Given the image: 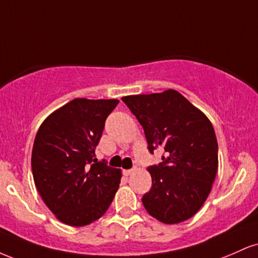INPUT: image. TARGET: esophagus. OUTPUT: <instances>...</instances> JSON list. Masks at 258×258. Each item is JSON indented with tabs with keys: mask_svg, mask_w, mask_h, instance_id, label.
I'll list each match as a JSON object with an SVG mask.
<instances>
[{
	"mask_svg": "<svg viewBox=\"0 0 258 258\" xmlns=\"http://www.w3.org/2000/svg\"><path fill=\"white\" fill-rule=\"evenodd\" d=\"M133 172H135V168H132V170H123V174H125L126 177L130 176V174H132Z\"/></svg>",
	"mask_w": 258,
	"mask_h": 258,
	"instance_id": "obj_1",
	"label": "esophagus"
}]
</instances>
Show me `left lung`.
Returning <instances> with one entry per match:
<instances>
[{"instance_id":"left-lung-1","label":"left lung","mask_w":258,"mask_h":258,"mask_svg":"<svg viewBox=\"0 0 258 258\" xmlns=\"http://www.w3.org/2000/svg\"><path fill=\"white\" fill-rule=\"evenodd\" d=\"M143 126L150 153L162 147V162L148 167L152 188L142 203L165 224L189 220L204 205L218 168L211 121L178 91L122 97Z\"/></svg>"}]
</instances>
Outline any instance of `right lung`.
<instances>
[{
	"mask_svg": "<svg viewBox=\"0 0 258 258\" xmlns=\"http://www.w3.org/2000/svg\"><path fill=\"white\" fill-rule=\"evenodd\" d=\"M117 99L75 98L44 119L31 154L34 182L59 221L84 227L97 221L119 189L121 170L96 158Z\"/></svg>",
	"mask_w": 258,
	"mask_h": 258,
	"instance_id": "add662e5",
	"label": "right lung"
}]
</instances>
